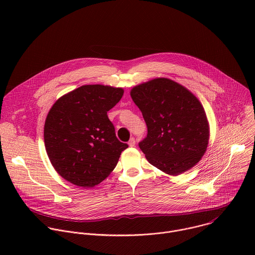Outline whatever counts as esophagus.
<instances>
[{"label": "esophagus", "instance_id": "obj_1", "mask_svg": "<svg viewBox=\"0 0 255 255\" xmlns=\"http://www.w3.org/2000/svg\"><path fill=\"white\" fill-rule=\"evenodd\" d=\"M135 144H136V141H135L134 138H131V139L128 141V145H129L130 147H134Z\"/></svg>", "mask_w": 255, "mask_h": 255}]
</instances>
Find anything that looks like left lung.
<instances>
[{
	"mask_svg": "<svg viewBox=\"0 0 255 255\" xmlns=\"http://www.w3.org/2000/svg\"><path fill=\"white\" fill-rule=\"evenodd\" d=\"M131 98L147 125L139 147L150 164L170 175L195 166L205 154L210 127L197 97L184 86L158 78L135 86Z\"/></svg>",
	"mask_w": 255,
	"mask_h": 255,
	"instance_id": "obj_1",
	"label": "left lung"
}]
</instances>
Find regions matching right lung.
<instances>
[{"label":"right lung","mask_w":255,"mask_h":255,"mask_svg":"<svg viewBox=\"0 0 255 255\" xmlns=\"http://www.w3.org/2000/svg\"><path fill=\"white\" fill-rule=\"evenodd\" d=\"M123 94L122 88L86 85L63 95L51 107L44 124L45 149L54 169L70 184L99 185L128 147L116 137L107 115Z\"/></svg>","instance_id":"right-lung-1"}]
</instances>
